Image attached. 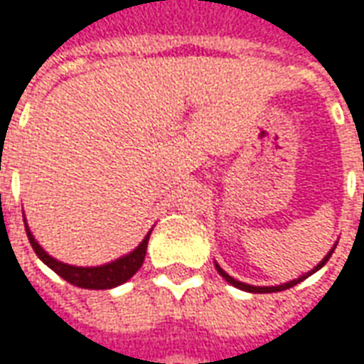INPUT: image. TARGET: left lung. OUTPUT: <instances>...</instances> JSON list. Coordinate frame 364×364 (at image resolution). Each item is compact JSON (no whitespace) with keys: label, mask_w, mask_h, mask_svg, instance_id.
Instances as JSON below:
<instances>
[{"label":"left lung","mask_w":364,"mask_h":364,"mask_svg":"<svg viewBox=\"0 0 364 364\" xmlns=\"http://www.w3.org/2000/svg\"><path fill=\"white\" fill-rule=\"evenodd\" d=\"M333 251H335V247H333V249H331V251L327 252L326 259L321 260V262H319L318 267H316V269L311 270V272H308V274H304V277L296 278V280H290V282H286V284H280V286H251V284H245V282H239V280H235V278H233V277H229L228 272H225V270L221 269L219 264H215V269H218V272H219V274H221V277H223V278H225V280H228L229 284H233V286H235V288H239V290H245V292H252V294L282 292V290H288V288H292V286H296V284H298V282H301V280H306V278L310 277V274H314L316 270L321 269V267L326 264L327 260H329V257L333 255Z\"/></svg>","instance_id":"8db88e82"}]
</instances>
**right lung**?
Instances as JSON below:
<instances>
[{"label": "right lung", "instance_id": "1", "mask_svg": "<svg viewBox=\"0 0 364 364\" xmlns=\"http://www.w3.org/2000/svg\"><path fill=\"white\" fill-rule=\"evenodd\" d=\"M27 229V237H29V243L33 247V251L37 252V257L46 267L58 274L60 278H64L66 282L78 286V288H87V290H107V288H113V286H119L123 282H127L129 278L135 274L136 270L141 269L143 260H145L146 255V245H149V235L143 239V243L136 247L135 251L129 252L127 257H121V259L113 260L109 264H104V267H90V269H82V267H70V264H64L60 260L53 259L50 255H46L43 251V247L35 241V237L31 235L29 228Z\"/></svg>", "mask_w": 364, "mask_h": 364}]
</instances>
